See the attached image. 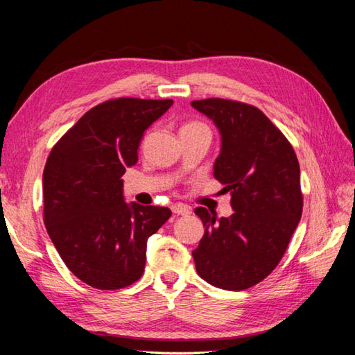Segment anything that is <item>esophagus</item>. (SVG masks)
<instances>
[{
    "instance_id": "34e87169",
    "label": "esophagus",
    "mask_w": 355,
    "mask_h": 355,
    "mask_svg": "<svg viewBox=\"0 0 355 355\" xmlns=\"http://www.w3.org/2000/svg\"><path fill=\"white\" fill-rule=\"evenodd\" d=\"M172 212L177 214V215H189L191 214V207L186 206V205H172Z\"/></svg>"
}]
</instances>
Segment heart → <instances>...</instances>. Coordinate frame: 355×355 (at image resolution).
<instances>
[{
  "instance_id": "1",
  "label": "heart",
  "mask_w": 355,
  "mask_h": 355,
  "mask_svg": "<svg viewBox=\"0 0 355 355\" xmlns=\"http://www.w3.org/2000/svg\"><path fill=\"white\" fill-rule=\"evenodd\" d=\"M197 126H203V124H198V123H191V124H186L184 128H197Z\"/></svg>"
}]
</instances>
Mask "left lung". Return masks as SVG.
Masks as SVG:
<instances>
[{"label":"left lung","mask_w":355,"mask_h":355,"mask_svg":"<svg viewBox=\"0 0 355 355\" xmlns=\"http://www.w3.org/2000/svg\"><path fill=\"white\" fill-rule=\"evenodd\" d=\"M191 104L220 132L214 177L231 192L234 209L217 218L215 211L197 207L205 235L193 261L212 286L248 289L279 265L302 218L300 166L286 137L260 109L223 98Z\"/></svg>","instance_id":"left-lung-1"}]
</instances>
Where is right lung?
I'll use <instances>...</instances> for the list:
<instances>
[{"mask_svg": "<svg viewBox=\"0 0 355 355\" xmlns=\"http://www.w3.org/2000/svg\"><path fill=\"white\" fill-rule=\"evenodd\" d=\"M172 100L116 98L83 115L53 146L43 172L44 225L69 270L96 289L143 275L148 239L168 207L126 203L121 177L138 162L144 130Z\"/></svg>", "mask_w": 355, "mask_h": 355, "instance_id": "add662e5", "label": "right lung"}]
</instances>
